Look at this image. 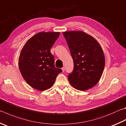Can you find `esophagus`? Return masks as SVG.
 <instances>
[{"mask_svg": "<svg viewBox=\"0 0 126 126\" xmlns=\"http://www.w3.org/2000/svg\"><path fill=\"white\" fill-rule=\"evenodd\" d=\"M62 70L63 72H64V70H65V68L64 67H63L62 68Z\"/></svg>", "mask_w": 126, "mask_h": 126, "instance_id": "34e87169", "label": "esophagus"}]
</instances>
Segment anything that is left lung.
Returning <instances> with one entry per match:
<instances>
[{"instance_id":"8db88e82","label":"left lung","mask_w":126,"mask_h":126,"mask_svg":"<svg viewBox=\"0 0 126 126\" xmlns=\"http://www.w3.org/2000/svg\"><path fill=\"white\" fill-rule=\"evenodd\" d=\"M74 62V69L68 76L73 88L85 91L96 84L104 72V52L93 36L81 31L63 32Z\"/></svg>"}]
</instances>
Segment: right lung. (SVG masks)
<instances>
[{
  "label": "right lung",
  "instance_id": "right-lung-1",
  "mask_svg": "<svg viewBox=\"0 0 126 126\" xmlns=\"http://www.w3.org/2000/svg\"><path fill=\"white\" fill-rule=\"evenodd\" d=\"M59 32H41L24 45L19 58L20 73L27 83L40 91L49 89L62 70L54 66L51 48Z\"/></svg>",
  "mask_w": 126,
  "mask_h": 126
}]
</instances>
